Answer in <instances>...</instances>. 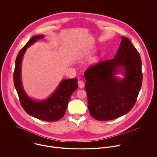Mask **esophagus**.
Returning a JSON list of instances; mask_svg holds the SVG:
<instances>
[{
	"instance_id": "34e87169",
	"label": "esophagus",
	"mask_w": 157,
	"mask_h": 157,
	"mask_svg": "<svg viewBox=\"0 0 157 157\" xmlns=\"http://www.w3.org/2000/svg\"><path fill=\"white\" fill-rule=\"evenodd\" d=\"M78 87H79L80 88H83L85 87V84H84V83H83V82H82V81H78Z\"/></svg>"
}]
</instances>
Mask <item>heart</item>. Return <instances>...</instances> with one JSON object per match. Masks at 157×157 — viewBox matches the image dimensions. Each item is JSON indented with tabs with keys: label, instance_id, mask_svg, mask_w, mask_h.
<instances>
[{
	"label": "heart",
	"instance_id": "1",
	"mask_svg": "<svg viewBox=\"0 0 157 157\" xmlns=\"http://www.w3.org/2000/svg\"><path fill=\"white\" fill-rule=\"evenodd\" d=\"M96 58H94L91 59L89 63H90V64H94V63H96Z\"/></svg>",
	"mask_w": 157,
	"mask_h": 157
}]
</instances>
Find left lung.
Listing matches in <instances>:
<instances>
[{"instance_id":"8db88e82","label":"left lung","mask_w":157,"mask_h":157,"mask_svg":"<svg viewBox=\"0 0 157 157\" xmlns=\"http://www.w3.org/2000/svg\"><path fill=\"white\" fill-rule=\"evenodd\" d=\"M120 37L114 58L90 67L84 74L88 107L97 120H111L128 113L142 86L140 55L128 38ZM119 73L123 78L117 76Z\"/></svg>"}]
</instances>
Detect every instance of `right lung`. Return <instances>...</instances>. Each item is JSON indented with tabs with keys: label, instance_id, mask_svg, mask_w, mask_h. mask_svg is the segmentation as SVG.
<instances>
[{
	"label": "right lung",
	"instance_id": "add662e5",
	"mask_svg": "<svg viewBox=\"0 0 157 157\" xmlns=\"http://www.w3.org/2000/svg\"><path fill=\"white\" fill-rule=\"evenodd\" d=\"M44 35L33 36L18 53L13 74L15 89L24 110L31 116L47 121L59 120L65 114L69 100L78 88L77 78L63 80L57 88L47 98L36 100L25 92L21 81V64L23 56L28 47L44 39Z\"/></svg>",
	"mask_w": 157,
	"mask_h": 157
}]
</instances>
